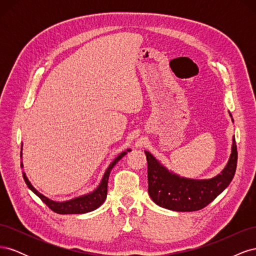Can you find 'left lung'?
Returning a JSON list of instances; mask_svg holds the SVG:
<instances>
[{
  "mask_svg": "<svg viewBox=\"0 0 256 256\" xmlns=\"http://www.w3.org/2000/svg\"><path fill=\"white\" fill-rule=\"evenodd\" d=\"M230 116L232 118L230 113ZM145 154L148 194L158 206L173 212H196L206 207L228 187L236 172L237 147L234 136L226 168L209 180L182 177L168 171L150 152L145 150Z\"/></svg>",
  "mask_w": 256,
  "mask_h": 256,
  "instance_id": "left-lung-1",
  "label": "left lung"
}]
</instances>
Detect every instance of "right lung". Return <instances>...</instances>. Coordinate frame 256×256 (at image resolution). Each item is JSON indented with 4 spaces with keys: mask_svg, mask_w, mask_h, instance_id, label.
I'll return each mask as SVG.
<instances>
[{
    "mask_svg": "<svg viewBox=\"0 0 256 256\" xmlns=\"http://www.w3.org/2000/svg\"><path fill=\"white\" fill-rule=\"evenodd\" d=\"M131 150H127L125 152H120L118 157H116L110 166H108L106 170V172L102 176V180L100 182L98 187L90 193H86L84 196H76L74 198L64 200V202H56V200H50L49 198L44 196L40 192H38L34 187L33 184L30 182L28 178L26 177V173L23 172V178H24V182L28 184V187L32 190L35 194L40 198L42 202L47 205L50 209L54 212H58L60 214H86L90 212L95 210L100 205H102L104 202L106 198V193H108V180H109V176L111 173V170L114 168V166L118 164V162L125 156V154L130 152ZM21 157H22V144H21ZM21 166L23 168V164L21 162Z\"/></svg>",
    "mask_w": 256,
    "mask_h": 256,
    "instance_id": "1",
    "label": "right lung"
}]
</instances>
